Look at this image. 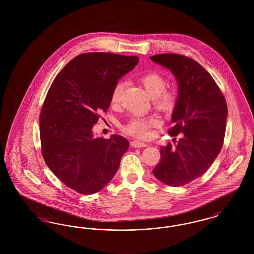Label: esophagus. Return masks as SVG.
<instances>
[{"instance_id":"1","label":"esophagus","mask_w":254,"mask_h":254,"mask_svg":"<svg viewBox=\"0 0 254 254\" xmlns=\"http://www.w3.org/2000/svg\"><path fill=\"white\" fill-rule=\"evenodd\" d=\"M130 145L132 147H145V146H147L146 144L143 143V142H140V141H131Z\"/></svg>"}]
</instances>
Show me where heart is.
<instances>
[{"label":"heart","instance_id":"1","mask_svg":"<svg viewBox=\"0 0 254 254\" xmlns=\"http://www.w3.org/2000/svg\"><path fill=\"white\" fill-rule=\"evenodd\" d=\"M139 82L144 85L149 96L153 98L154 105L165 111H169L174 108L177 94L172 89H167V81L163 75L156 71H147L139 77ZM124 83L118 82L113 86L110 101L112 104L119 102ZM161 124L160 119L155 116L150 117H133L122 126L124 132L145 139L150 136L151 128L156 127Z\"/></svg>","mask_w":254,"mask_h":254}]
</instances>
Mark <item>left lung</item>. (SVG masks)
<instances>
[{
    "instance_id": "1",
    "label": "left lung",
    "mask_w": 254,
    "mask_h": 254,
    "mask_svg": "<svg viewBox=\"0 0 254 254\" xmlns=\"http://www.w3.org/2000/svg\"><path fill=\"white\" fill-rule=\"evenodd\" d=\"M150 59L167 68L178 82L179 94L168 130L180 136L175 147H160L161 160L153 174L171 187L187 185L202 176L223 146L228 107L211 75L193 59L164 53ZM174 138V142H175Z\"/></svg>"
}]
</instances>
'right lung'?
<instances>
[{
	"label": "right lung",
	"instance_id": "obj_1",
	"mask_svg": "<svg viewBox=\"0 0 254 254\" xmlns=\"http://www.w3.org/2000/svg\"><path fill=\"white\" fill-rule=\"evenodd\" d=\"M138 62L137 56L83 53L49 87L40 114L42 154L55 176L79 193L105 188L128 149L125 137L96 138L92 127L109 109L113 86Z\"/></svg>",
	"mask_w": 254,
	"mask_h": 254
}]
</instances>
